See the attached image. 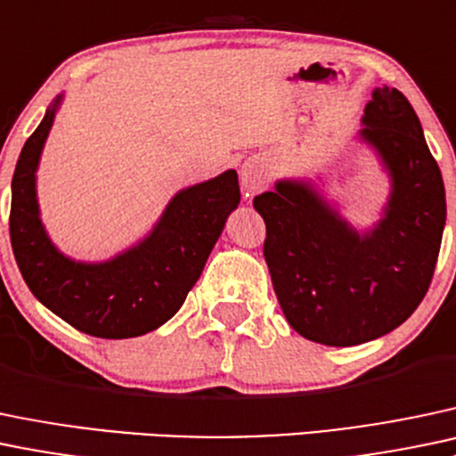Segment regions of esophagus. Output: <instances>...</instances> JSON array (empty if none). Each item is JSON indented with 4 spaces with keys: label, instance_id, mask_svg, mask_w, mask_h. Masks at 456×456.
I'll return each instance as SVG.
<instances>
[{
    "label": "esophagus",
    "instance_id": "1",
    "mask_svg": "<svg viewBox=\"0 0 456 456\" xmlns=\"http://www.w3.org/2000/svg\"><path fill=\"white\" fill-rule=\"evenodd\" d=\"M268 181V167L262 159H248L240 167V183L247 196H253L260 191Z\"/></svg>",
    "mask_w": 456,
    "mask_h": 456
}]
</instances>
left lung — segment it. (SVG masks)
<instances>
[{
    "mask_svg": "<svg viewBox=\"0 0 456 456\" xmlns=\"http://www.w3.org/2000/svg\"><path fill=\"white\" fill-rule=\"evenodd\" d=\"M358 142L389 176L376 223H349L313 179L284 176L253 199L265 218V260L295 332L330 347L380 338L424 299L445 227L442 170L418 113L397 89L376 87Z\"/></svg>",
    "mask_w": 456,
    "mask_h": 456,
    "instance_id": "8db88e82",
    "label": "left lung"
}]
</instances>
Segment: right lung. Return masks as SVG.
<instances>
[{
    "mask_svg": "<svg viewBox=\"0 0 456 456\" xmlns=\"http://www.w3.org/2000/svg\"><path fill=\"white\" fill-rule=\"evenodd\" d=\"M65 94L45 109L12 175L11 244L32 295L71 328L98 338H133L179 313L203 273L229 214L240 205L238 172L179 190L151 232L109 260L69 257L41 220L37 170Z\"/></svg>",
    "mask_w": 456,
    "mask_h": 456,
    "instance_id": "add662e5",
    "label": "right lung"
}]
</instances>
